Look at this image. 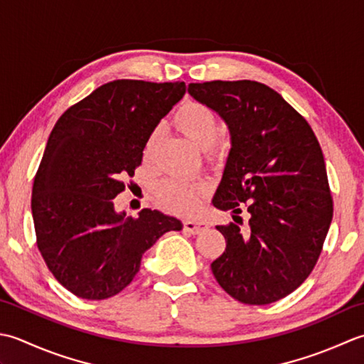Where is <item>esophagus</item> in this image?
<instances>
[{
	"instance_id": "esophagus-1",
	"label": "esophagus",
	"mask_w": 364,
	"mask_h": 364,
	"mask_svg": "<svg viewBox=\"0 0 364 364\" xmlns=\"http://www.w3.org/2000/svg\"><path fill=\"white\" fill-rule=\"evenodd\" d=\"M205 228H207L205 223H198V221H185L183 223V231L188 234H193V235L199 234Z\"/></svg>"
}]
</instances>
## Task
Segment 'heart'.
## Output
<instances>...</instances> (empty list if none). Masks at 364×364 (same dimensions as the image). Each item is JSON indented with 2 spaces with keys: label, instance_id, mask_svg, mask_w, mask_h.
<instances>
[{
  "label": "heart",
  "instance_id": "obj_1",
  "mask_svg": "<svg viewBox=\"0 0 364 364\" xmlns=\"http://www.w3.org/2000/svg\"><path fill=\"white\" fill-rule=\"evenodd\" d=\"M173 121L185 136L207 151V157L210 160L217 155L218 147L215 139L220 133V122L212 108L201 102L187 100L176 109ZM163 135H165V130L161 125H155L149 135L146 136L143 152H141L146 163H154L157 159ZM204 191V185L191 183L182 179H166L157 185L155 198L163 209L188 217V215L198 212Z\"/></svg>",
  "mask_w": 364,
  "mask_h": 364
}]
</instances>
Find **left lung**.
Listing matches in <instances>:
<instances>
[{
  "label": "left lung",
  "mask_w": 364,
  "mask_h": 364,
  "mask_svg": "<svg viewBox=\"0 0 364 364\" xmlns=\"http://www.w3.org/2000/svg\"><path fill=\"white\" fill-rule=\"evenodd\" d=\"M188 92L231 132L213 205L251 215L248 232L217 226L226 250L210 264L213 277L245 305L284 299L313 272L333 218L321 144L305 117L267 85L215 80L190 83Z\"/></svg>",
  "instance_id": "8db88e82"
}]
</instances>
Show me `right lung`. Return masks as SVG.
<instances>
[{"mask_svg":"<svg viewBox=\"0 0 364 364\" xmlns=\"http://www.w3.org/2000/svg\"><path fill=\"white\" fill-rule=\"evenodd\" d=\"M185 94L183 81L114 80L63 113L33 183L36 243L69 292L105 300L127 287L141 257L182 223L159 210L116 213L113 199L143 160L149 132Z\"/></svg>","mask_w":364,"mask_h":364,"instance_id":"obj_1","label":"right lung"}]
</instances>
